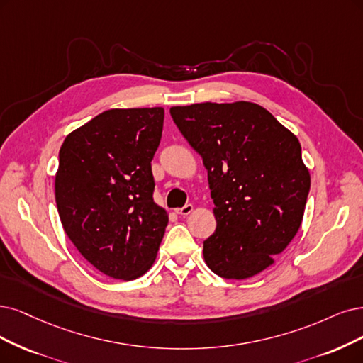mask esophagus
Instances as JSON below:
<instances>
[{"mask_svg": "<svg viewBox=\"0 0 363 363\" xmlns=\"http://www.w3.org/2000/svg\"><path fill=\"white\" fill-rule=\"evenodd\" d=\"M193 211H194V206L191 203H189V205H185L182 208H178L174 212H177L178 216H189V213H191Z\"/></svg>", "mask_w": 363, "mask_h": 363, "instance_id": "esophagus-1", "label": "esophagus"}]
</instances>
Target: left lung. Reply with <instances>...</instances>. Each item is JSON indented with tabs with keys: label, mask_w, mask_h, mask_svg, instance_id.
<instances>
[{
	"label": "left lung",
	"mask_w": 363,
	"mask_h": 363,
	"mask_svg": "<svg viewBox=\"0 0 363 363\" xmlns=\"http://www.w3.org/2000/svg\"><path fill=\"white\" fill-rule=\"evenodd\" d=\"M170 115L208 170L217 229L203 242L206 264L227 279L260 274L303 218L311 178L298 138L250 101L174 106Z\"/></svg>",
	"instance_id": "obj_1"
}]
</instances>
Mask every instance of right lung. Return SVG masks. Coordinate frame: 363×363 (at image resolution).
<instances>
[{
  "label": "right lung",
  "instance_id": "right-lung-1",
  "mask_svg": "<svg viewBox=\"0 0 363 363\" xmlns=\"http://www.w3.org/2000/svg\"><path fill=\"white\" fill-rule=\"evenodd\" d=\"M164 109H111L65 138L55 200L67 236L104 275L131 281L152 266L169 223L154 202L151 161Z\"/></svg>",
  "mask_w": 363,
  "mask_h": 363
}]
</instances>
